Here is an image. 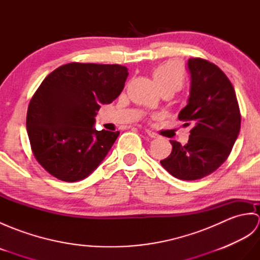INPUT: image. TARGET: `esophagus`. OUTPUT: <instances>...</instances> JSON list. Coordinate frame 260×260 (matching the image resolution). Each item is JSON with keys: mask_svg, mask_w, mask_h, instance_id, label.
Returning <instances> with one entry per match:
<instances>
[{"mask_svg": "<svg viewBox=\"0 0 260 260\" xmlns=\"http://www.w3.org/2000/svg\"><path fill=\"white\" fill-rule=\"evenodd\" d=\"M145 133H146L148 136H150V137H152V139H156V137L158 136L156 133H154V132H152V131H150V129H146Z\"/></svg>", "mask_w": 260, "mask_h": 260, "instance_id": "34e87169", "label": "esophagus"}]
</instances>
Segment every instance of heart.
Instances as JSON below:
<instances>
[{
    "instance_id": "heart-1",
    "label": "heart",
    "mask_w": 260,
    "mask_h": 260,
    "mask_svg": "<svg viewBox=\"0 0 260 260\" xmlns=\"http://www.w3.org/2000/svg\"><path fill=\"white\" fill-rule=\"evenodd\" d=\"M154 77L159 87L163 89L178 90L183 85L184 74L178 62H164L154 71Z\"/></svg>"
}]
</instances>
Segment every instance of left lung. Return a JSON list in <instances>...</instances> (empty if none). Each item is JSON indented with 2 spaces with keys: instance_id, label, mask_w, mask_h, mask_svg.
<instances>
[{
  "instance_id": "obj_1",
  "label": "left lung",
  "mask_w": 260,
  "mask_h": 260,
  "mask_svg": "<svg viewBox=\"0 0 260 260\" xmlns=\"http://www.w3.org/2000/svg\"><path fill=\"white\" fill-rule=\"evenodd\" d=\"M190 97L179 119L192 124L189 142L170 141L172 152L161 161L174 178L202 179L214 172L233 150L239 135L241 115L234 86L218 66L201 58L187 60Z\"/></svg>"
}]
</instances>
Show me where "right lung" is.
<instances>
[{
    "mask_svg": "<svg viewBox=\"0 0 260 260\" xmlns=\"http://www.w3.org/2000/svg\"><path fill=\"white\" fill-rule=\"evenodd\" d=\"M127 76L120 64L71 62L41 82L27 107L26 131L33 155L48 173L76 182L103 162L119 132L96 131L95 116L120 95Z\"/></svg>",
    "mask_w": 260,
    "mask_h": 260,
    "instance_id": "right-lung-1",
    "label": "right lung"
}]
</instances>
